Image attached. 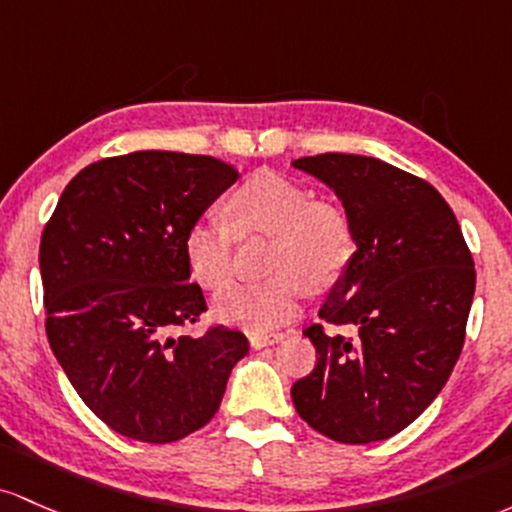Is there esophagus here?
Listing matches in <instances>:
<instances>
[{
    "mask_svg": "<svg viewBox=\"0 0 512 512\" xmlns=\"http://www.w3.org/2000/svg\"><path fill=\"white\" fill-rule=\"evenodd\" d=\"M251 341V348L261 350L266 346H275L278 341H283V333H268V336H263V333H254V336L249 338Z\"/></svg>",
    "mask_w": 512,
    "mask_h": 512,
    "instance_id": "34e87169",
    "label": "esophagus"
}]
</instances>
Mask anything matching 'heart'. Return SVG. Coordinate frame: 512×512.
<instances>
[{"instance_id": "1", "label": "heart", "mask_w": 512, "mask_h": 512, "mask_svg": "<svg viewBox=\"0 0 512 512\" xmlns=\"http://www.w3.org/2000/svg\"><path fill=\"white\" fill-rule=\"evenodd\" d=\"M232 226L220 217H198L183 239L188 268L210 290L232 280L234 239L246 232L273 234L263 283H239L215 300L220 319L251 331H273L297 317L304 290H324L346 273L355 254L348 215L329 200H314L309 188L275 171L249 176L227 198Z\"/></svg>"}]
</instances>
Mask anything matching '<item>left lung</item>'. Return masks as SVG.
Here are the masks:
<instances>
[{
    "mask_svg": "<svg viewBox=\"0 0 512 512\" xmlns=\"http://www.w3.org/2000/svg\"><path fill=\"white\" fill-rule=\"evenodd\" d=\"M343 203L355 234L346 273L304 329L317 365L292 384L302 421L346 445L387 440L442 392L464 346L474 258L455 212L418 176L360 154L295 159Z\"/></svg>",
    "mask_w": 512,
    "mask_h": 512,
    "instance_id": "1",
    "label": "left lung"
}]
</instances>
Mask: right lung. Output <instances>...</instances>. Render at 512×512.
<instances>
[{
	"mask_svg": "<svg viewBox=\"0 0 512 512\" xmlns=\"http://www.w3.org/2000/svg\"><path fill=\"white\" fill-rule=\"evenodd\" d=\"M220 159L132 152L67 183L40 239L45 331L67 380L125 438L176 442L220 409L241 331H171L208 309L191 280L188 227L237 181Z\"/></svg>",
	"mask_w": 512,
	"mask_h": 512,
	"instance_id": "obj_1",
	"label": "right lung"
}]
</instances>
